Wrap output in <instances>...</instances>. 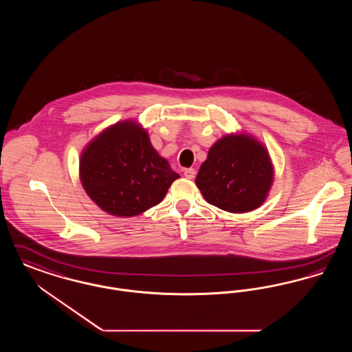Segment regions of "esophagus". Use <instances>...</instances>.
I'll list each match as a JSON object with an SVG mask.
<instances>
[{"label": "esophagus", "mask_w": 352, "mask_h": 352, "mask_svg": "<svg viewBox=\"0 0 352 352\" xmlns=\"http://www.w3.org/2000/svg\"><path fill=\"white\" fill-rule=\"evenodd\" d=\"M184 175L187 179H194L195 170L194 168H184Z\"/></svg>", "instance_id": "34e87169"}]
</instances>
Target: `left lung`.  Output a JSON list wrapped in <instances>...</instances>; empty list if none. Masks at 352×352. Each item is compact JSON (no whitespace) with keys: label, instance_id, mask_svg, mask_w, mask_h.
Instances as JSON below:
<instances>
[{"label":"left lung","instance_id":"left-lung-1","mask_svg":"<svg viewBox=\"0 0 352 352\" xmlns=\"http://www.w3.org/2000/svg\"><path fill=\"white\" fill-rule=\"evenodd\" d=\"M274 168L264 144L252 134L223 135L208 151L195 178L207 203L244 214L258 208L268 197Z\"/></svg>","mask_w":352,"mask_h":352}]
</instances>
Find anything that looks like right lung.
Here are the masks:
<instances>
[{"label":"right lung","instance_id":"add662e5","mask_svg":"<svg viewBox=\"0 0 352 352\" xmlns=\"http://www.w3.org/2000/svg\"><path fill=\"white\" fill-rule=\"evenodd\" d=\"M79 177L87 195L102 211L131 218L161 203L179 174L153 148L142 125L125 120L87 144Z\"/></svg>","mask_w":352,"mask_h":352}]
</instances>
